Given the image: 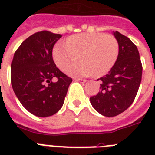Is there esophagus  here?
<instances>
[{"label": "esophagus", "instance_id": "obj_1", "mask_svg": "<svg viewBox=\"0 0 155 155\" xmlns=\"http://www.w3.org/2000/svg\"><path fill=\"white\" fill-rule=\"evenodd\" d=\"M75 80L78 81V82L81 83V84H84V83L87 82V80H84V79H80V78H75Z\"/></svg>", "mask_w": 155, "mask_h": 155}]
</instances>
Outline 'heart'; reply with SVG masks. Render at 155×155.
<instances>
[{
    "instance_id": "heart-1",
    "label": "heart",
    "mask_w": 155,
    "mask_h": 155,
    "mask_svg": "<svg viewBox=\"0 0 155 155\" xmlns=\"http://www.w3.org/2000/svg\"><path fill=\"white\" fill-rule=\"evenodd\" d=\"M118 53L119 43L113 35L80 34L69 38L67 44L58 42L54 47L53 58L58 68L63 71L80 56L82 62L68 67L66 72L73 76H87L93 73L101 76L113 68Z\"/></svg>"
}]
</instances>
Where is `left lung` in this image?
<instances>
[{"label":"left lung","instance_id":"8db88e82","mask_svg":"<svg viewBox=\"0 0 155 155\" xmlns=\"http://www.w3.org/2000/svg\"><path fill=\"white\" fill-rule=\"evenodd\" d=\"M113 33L119 43L117 58L108 74L99 79L101 81V91L90 97L92 107L105 117L119 115L132 104L142 74L137 47L129 38L118 31Z\"/></svg>","mask_w":155,"mask_h":155}]
</instances>
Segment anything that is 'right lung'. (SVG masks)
<instances>
[{
  "instance_id": "1",
  "label": "right lung",
  "mask_w": 155,
  "mask_h": 155,
  "mask_svg": "<svg viewBox=\"0 0 155 155\" xmlns=\"http://www.w3.org/2000/svg\"><path fill=\"white\" fill-rule=\"evenodd\" d=\"M61 37L47 30L35 33L20 45L11 63L13 92L26 110L39 117L54 115L62 108L72 82L52 57L54 45Z\"/></svg>"
}]
</instances>
